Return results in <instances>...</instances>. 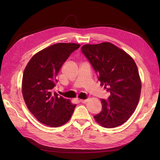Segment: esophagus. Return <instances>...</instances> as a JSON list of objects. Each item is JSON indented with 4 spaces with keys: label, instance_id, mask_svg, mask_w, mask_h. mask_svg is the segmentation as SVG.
<instances>
[{
    "label": "esophagus",
    "instance_id": "1",
    "mask_svg": "<svg viewBox=\"0 0 160 160\" xmlns=\"http://www.w3.org/2000/svg\"><path fill=\"white\" fill-rule=\"evenodd\" d=\"M80 102H82V103H86L87 102V100H80Z\"/></svg>",
    "mask_w": 160,
    "mask_h": 160
}]
</instances>
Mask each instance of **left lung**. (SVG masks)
I'll list each match as a JSON object with an SVG mask.
<instances>
[{
    "label": "left lung",
    "instance_id": "1",
    "mask_svg": "<svg viewBox=\"0 0 160 160\" xmlns=\"http://www.w3.org/2000/svg\"><path fill=\"white\" fill-rule=\"evenodd\" d=\"M81 51L98 73L100 85L111 94L108 100L101 99L102 110L95 120L105 128L122 125L140 100L142 82L136 64L127 52L108 42L84 45Z\"/></svg>",
    "mask_w": 160,
    "mask_h": 160
}]
</instances>
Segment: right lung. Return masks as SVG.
<instances>
[{
  "label": "right lung",
  "instance_id": "right-lung-1",
  "mask_svg": "<svg viewBox=\"0 0 160 160\" xmlns=\"http://www.w3.org/2000/svg\"><path fill=\"white\" fill-rule=\"evenodd\" d=\"M76 43H57L36 53L24 70L22 93L29 111L41 123L58 127L70 120L76 104L53 92L56 76Z\"/></svg>",
  "mask_w": 160,
  "mask_h": 160
}]
</instances>
